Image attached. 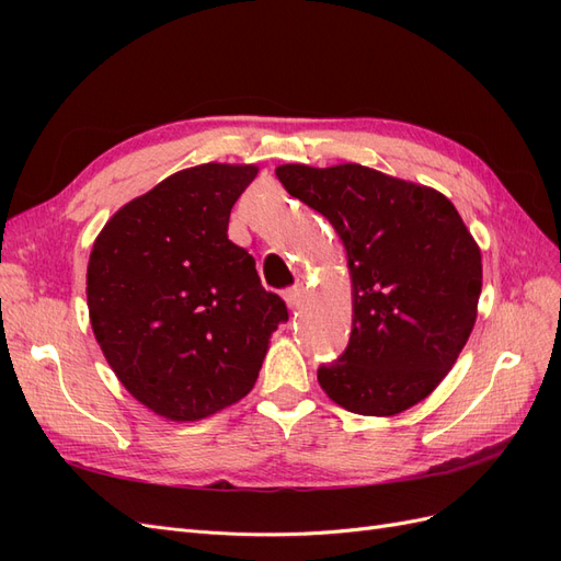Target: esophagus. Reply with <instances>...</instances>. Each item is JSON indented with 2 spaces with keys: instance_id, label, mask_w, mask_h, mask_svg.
<instances>
[{
  "instance_id": "obj_1",
  "label": "esophagus",
  "mask_w": 561,
  "mask_h": 561,
  "mask_svg": "<svg viewBox=\"0 0 561 561\" xmlns=\"http://www.w3.org/2000/svg\"><path fill=\"white\" fill-rule=\"evenodd\" d=\"M285 301H287V307L290 309H297L299 304H301V297H304V290H301V285H293V287H287L285 290Z\"/></svg>"
}]
</instances>
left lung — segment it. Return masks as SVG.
Instances as JSON below:
<instances>
[{
	"label": "left lung",
	"mask_w": 561,
	"mask_h": 561,
	"mask_svg": "<svg viewBox=\"0 0 561 561\" xmlns=\"http://www.w3.org/2000/svg\"><path fill=\"white\" fill-rule=\"evenodd\" d=\"M290 196L330 219L353 278L346 351L318 367L348 412L393 416L428 398L478 318L482 257L439 192L358 163L278 165Z\"/></svg>",
	"instance_id": "left-lung-1"
}]
</instances>
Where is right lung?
I'll return each mask as SVG.
<instances>
[{"label": "right lung", "mask_w": 561, "mask_h": 561, "mask_svg": "<svg viewBox=\"0 0 561 561\" xmlns=\"http://www.w3.org/2000/svg\"><path fill=\"white\" fill-rule=\"evenodd\" d=\"M254 175V165L186 168L126 203L93 243L98 344L128 393L165 419L196 421L245 398L287 320L252 254L227 236Z\"/></svg>", "instance_id": "1"}]
</instances>
